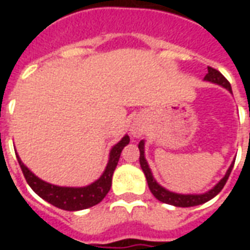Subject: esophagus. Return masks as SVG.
<instances>
[{
  "instance_id": "obj_1",
  "label": "esophagus",
  "mask_w": 250,
  "mask_h": 250,
  "mask_svg": "<svg viewBox=\"0 0 250 250\" xmlns=\"http://www.w3.org/2000/svg\"><path fill=\"white\" fill-rule=\"evenodd\" d=\"M143 131H145L143 122H141V120H134V123L131 125V134L138 138V136H141L143 134Z\"/></svg>"
}]
</instances>
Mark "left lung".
Instances as JSON below:
<instances>
[{
	"label": "left lung",
	"instance_id": "left-lung-1",
	"mask_svg": "<svg viewBox=\"0 0 250 250\" xmlns=\"http://www.w3.org/2000/svg\"><path fill=\"white\" fill-rule=\"evenodd\" d=\"M205 80H208V82L215 83V84H220L222 87H225L226 89H229L231 92V87H230V83L228 82L225 79V76L221 73L220 71H217L214 68H211V66H208V73H206V76H205ZM138 148H139V151H141V157H139V162H141V167L143 170V173L146 175L147 179V184H148V188H150V191L152 193V195L158 199V201H161L163 204H168V205H174V206H179V208H190V206H197V205L205 204V202H208L209 199H211L213 197H215L217 194L220 193L222 188L225 186L226 181L229 178V175L231 173V168H233V165L234 163H231L230 167L228 168V171H226L225 177L221 179L218 184L215 185L214 188H211L210 191L205 194H177V193H171V191H168L165 188H162L161 185L157 184V181L154 179L151 174V170L148 167V165L146 162V158H145V142L141 141L139 142V145H138Z\"/></svg>",
	"mask_w": 250,
	"mask_h": 250
}]
</instances>
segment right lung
<instances>
[{"instance_id":"add662e5","label":"right lung","mask_w":250,"mask_h":250,"mask_svg":"<svg viewBox=\"0 0 250 250\" xmlns=\"http://www.w3.org/2000/svg\"><path fill=\"white\" fill-rule=\"evenodd\" d=\"M128 143H130V136L125 135L118 145L112 147V150L109 152L108 165L104 170L103 175L98 181H95L93 184L85 188H60V186L46 184L42 179L37 178L32 171H29L19 157H17V161H19L20 167L22 170L26 182L37 195H40L41 198L45 199L46 202H49L59 209L76 211V210L88 209L103 201L111 188L112 174L119 162L120 152Z\"/></svg>"}]
</instances>
